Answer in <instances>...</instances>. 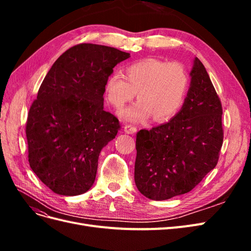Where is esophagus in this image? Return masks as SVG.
I'll list each match as a JSON object with an SVG mask.
<instances>
[{
  "mask_svg": "<svg viewBox=\"0 0 251 251\" xmlns=\"http://www.w3.org/2000/svg\"><path fill=\"white\" fill-rule=\"evenodd\" d=\"M125 132L126 134H135L137 132V126H135L133 125H126L125 126Z\"/></svg>",
  "mask_w": 251,
  "mask_h": 251,
  "instance_id": "obj_1",
  "label": "esophagus"
}]
</instances>
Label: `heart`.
Returning <instances> with one entry per match:
<instances>
[{
  "label": "heart",
  "mask_w": 251,
  "mask_h": 251,
  "mask_svg": "<svg viewBox=\"0 0 251 251\" xmlns=\"http://www.w3.org/2000/svg\"><path fill=\"white\" fill-rule=\"evenodd\" d=\"M188 88V75L183 65L144 58L126 66V76L112 73L104 86L107 101L116 110L123 109L137 92L138 101L120 113L130 121L153 117L156 123L173 118L183 104Z\"/></svg>",
  "instance_id": "b5f03b06"
}]
</instances>
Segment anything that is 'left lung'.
I'll use <instances>...</instances> for the list:
<instances>
[{"instance_id":"8db88e82","label":"left lung","mask_w":251,"mask_h":251,"mask_svg":"<svg viewBox=\"0 0 251 251\" xmlns=\"http://www.w3.org/2000/svg\"><path fill=\"white\" fill-rule=\"evenodd\" d=\"M182 109L169 123L136 137L135 183L151 200L191 192L216 168L223 144L222 104L206 69L194 60Z\"/></svg>"}]
</instances>
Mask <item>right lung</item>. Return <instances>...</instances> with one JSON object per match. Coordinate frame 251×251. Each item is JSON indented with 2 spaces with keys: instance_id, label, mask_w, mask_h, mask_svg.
I'll return each mask as SVG.
<instances>
[{
  "instance_id": "right-lung-1",
  "label": "right lung",
  "mask_w": 251,
  "mask_h": 251,
  "mask_svg": "<svg viewBox=\"0 0 251 251\" xmlns=\"http://www.w3.org/2000/svg\"><path fill=\"white\" fill-rule=\"evenodd\" d=\"M130 53L78 44L60 55L30 107L26 137L30 168L52 192L77 196L93 185L98 157L115 138L118 119L103 110L107 78Z\"/></svg>"
}]
</instances>
